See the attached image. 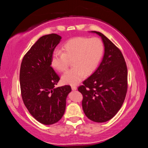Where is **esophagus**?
Instances as JSON below:
<instances>
[{
    "label": "esophagus",
    "instance_id": "esophagus-1",
    "mask_svg": "<svg viewBox=\"0 0 148 148\" xmlns=\"http://www.w3.org/2000/svg\"><path fill=\"white\" fill-rule=\"evenodd\" d=\"M71 87H72V89L73 90V91H75V90L77 89V87L75 86H72Z\"/></svg>",
    "mask_w": 148,
    "mask_h": 148
}]
</instances>
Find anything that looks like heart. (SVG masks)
I'll use <instances>...</instances> for the list:
<instances>
[{
    "label": "heart",
    "instance_id": "obj_1",
    "mask_svg": "<svg viewBox=\"0 0 148 148\" xmlns=\"http://www.w3.org/2000/svg\"><path fill=\"white\" fill-rule=\"evenodd\" d=\"M62 53L54 51L51 57V66L57 71H67L70 61L74 67L63 74L62 81L65 84L76 85L90 75L98 67L104 53V44L97 37H76L64 43Z\"/></svg>",
    "mask_w": 148,
    "mask_h": 148
}]
</instances>
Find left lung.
Masks as SVG:
<instances>
[{
	"label": "left lung",
	"instance_id": "left-lung-1",
	"mask_svg": "<svg viewBox=\"0 0 148 148\" xmlns=\"http://www.w3.org/2000/svg\"><path fill=\"white\" fill-rule=\"evenodd\" d=\"M104 55L95 72L78 87L83 95L82 108L92 121L106 122L121 108L127 91V67L120 49L101 32Z\"/></svg>",
	"mask_w": 148,
	"mask_h": 148
}]
</instances>
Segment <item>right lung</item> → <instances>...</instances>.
Wrapping results in <instances>:
<instances>
[{
  "instance_id": "1",
  "label": "right lung",
  "mask_w": 148,
  "mask_h": 148,
  "mask_svg": "<svg viewBox=\"0 0 148 148\" xmlns=\"http://www.w3.org/2000/svg\"><path fill=\"white\" fill-rule=\"evenodd\" d=\"M61 36L44 35L22 60L19 81L24 104L34 119L44 125L58 122L64 115L70 86L55 87L60 77L51 66V57Z\"/></svg>"
}]
</instances>
